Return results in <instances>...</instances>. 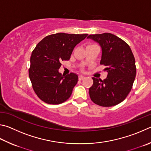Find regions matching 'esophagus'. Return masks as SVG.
<instances>
[{"label": "esophagus", "instance_id": "obj_1", "mask_svg": "<svg viewBox=\"0 0 151 151\" xmlns=\"http://www.w3.org/2000/svg\"><path fill=\"white\" fill-rule=\"evenodd\" d=\"M84 78H85V76H82V75H80V76H79V80H83Z\"/></svg>", "mask_w": 151, "mask_h": 151}]
</instances>
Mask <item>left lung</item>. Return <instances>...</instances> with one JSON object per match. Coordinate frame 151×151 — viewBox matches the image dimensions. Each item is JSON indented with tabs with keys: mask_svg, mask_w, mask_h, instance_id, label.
I'll list each match as a JSON object with an SVG mask.
<instances>
[{
	"mask_svg": "<svg viewBox=\"0 0 151 151\" xmlns=\"http://www.w3.org/2000/svg\"><path fill=\"white\" fill-rule=\"evenodd\" d=\"M91 39L101 47L100 63L105 65V80L92 78L93 83L89 89L91 101L102 107H111L122 102L131 91L136 76L133 52L122 39L110 33L91 34Z\"/></svg>",
	"mask_w": 151,
	"mask_h": 151,
	"instance_id": "8db88e82",
	"label": "left lung"
}]
</instances>
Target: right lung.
Here are the masks:
<instances>
[{
    "label": "right lung",
    "instance_id": "1",
    "mask_svg": "<svg viewBox=\"0 0 151 151\" xmlns=\"http://www.w3.org/2000/svg\"><path fill=\"white\" fill-rule=\"evenodd\" d=\"M88 34L57 33L45 37L36 45L30 57L29 78L34 91L48 104H60L69 99L78 76L59 72L61 62L69 60L73 48Z\"/></svg>",
    "mask_w": 151,
    "mask_h": 151
}]
</instances>
